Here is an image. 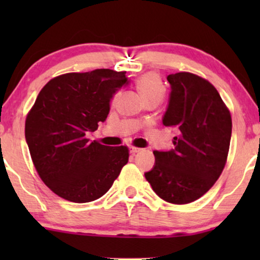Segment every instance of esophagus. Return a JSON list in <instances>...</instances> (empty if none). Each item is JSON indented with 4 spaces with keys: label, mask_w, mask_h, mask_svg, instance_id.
Masks as SVG:
<instances>
[{
    "label": "esophagus",
    "mask_w": 260,
    "mask_h": 260,
    "mask_svg": "<svg viewBox=\"0 0 260 260\" xmlns=\"http://www.w3.org/2000/svg\"><path fill=\"white\" fill-rule=\"evenodd\" d=\"M142 150H143V149L137 148V147H131V148H129V151H131V153H133V154L139 153V151H142Z\"/></svg>",
    "instance_id": "esophagus-1"
}]
</instances>
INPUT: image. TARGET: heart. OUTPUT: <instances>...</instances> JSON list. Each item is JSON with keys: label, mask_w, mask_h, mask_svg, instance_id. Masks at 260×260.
<instances>
[{"label": "heart", "mask_w": 260, "mask_h": 260, "mask_svg": "<svg viewBox=\"0 0 260 260\" xmlns=\"http://www.w3.org/2000/svg\"><path fill=\"white\" fill-rule=\"evenodd\" d=\"M137 88H138L140 95H142L143 99L145 101L153 99L161 100L164 98V95H165V86H164L159 76L155 73H147L140 77L137 80ZM118 95H120L118 91H116L113 94L111 99L112 105L116 104V101L118 99Z\"/></svg>", "instance_id": "b5f03b06"}]
</instances>
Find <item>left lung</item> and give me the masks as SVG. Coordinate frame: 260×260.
<instances>
[{
	"instance_id": "8db88e82",
	"label": "left lung",
	"mask_w": 260,
	"mask_h": 260,
	"mask_svg": "<svg viewBox=\"0 0 260 260\" xmlns=\"http://www.w3.org/2000/svg\"><path fill=\"white\" fill-rule=\"evenodd\" d=\"M171 85L164 126L175 127V149L154 151L155 166L145 174L165 202L188 204L214 186L226 165L231 113L215 86L189 72L169 74Z\"/></svg>"
}]
</instances>
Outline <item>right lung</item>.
Returning a JSON list of instances; mask_svg holds the SVG:
<instances>
[{
	"label": "right lung",
	"mask_w": 260,
	"mask_h": 260,
	"mask_svg": "<svg viewBox=\"0 0 260 260\" xmlns=\"http://www.w3.org/2000/svg\"><path fill=\"white\" fill-rule=\"evenodd\" d=\"M126 72L66 73L46 83L25 118V139L39 176L55 194L73 203L103 197L128 162L126 145L86 138L106 120Z\"/></svg>",
	"instance_id": "obj_1"
}]
</instances>
